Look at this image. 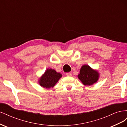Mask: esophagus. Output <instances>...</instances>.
I'll list each match as a JSON object with an SVG mask.
<instances>
[{"label":"esophagus","instance_id":"1","mask_svg":"<svg viewBox=\"0 0 127 127\" xmlns=\"http://www.w3.org/2000/svg\"><path fill=\"white\" fill-rule=\"evenodd\" d=\"M66 75L67 76H71L72 74H71V72H67V73H66Z\"/></svg>","mask_w":127,"mask_h":127}]
</instances>
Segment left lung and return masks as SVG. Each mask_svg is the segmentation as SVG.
<instances>
[{
	"mask_svg": "<svg viewBox=\"0 0 127 127\" xmlns=\"http://www.w3.org/2000/svg\"><path fill=\"white\" fill-rule=\"evenodd\" d=\"M78 78L84 85L90 86L96 83L99 78V73L88 65H83L80 70Z\"/></svg>",
	"mask_w": 127,
	"mask_h": 127,
	"instance_id": "1",
	"label": "left lung"
}]
</instances>
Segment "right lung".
<instances>
[{
	"instance_id": "1",
	"label": "right lung",
	"mask_w": 127,
	"mask_h": 127,
	"mask_svg": "<svg viewBox=\"0 0 127 127\" xmlns=\"http://www.w3.org/2000/svg\"><path fill=\"white\" fill-rule=\"evenodd\" d=\"M61 77L62 75L60 73L57 72L51 68H48L40 77L39 83L41 86L45 88H50L54 87Z\"/></svg>"
}]
</instances>
